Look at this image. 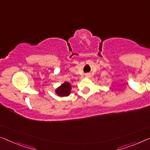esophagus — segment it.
<instances>
[{
    "mask_svg": "<svg viewBox=\"0 0 150 150\" xmlns=\"http://www.w3.org/2000/svg\"><path fill=\"white\" fill-rule=\"evenodd\" d=\"M85 77H90V74H89V73H87V74L85 75Z\"/></svg>",
    "mask_w": 150,
    "mask_h": 150,
    "instance_id": "1",
    "label": "esophagus"
}]
</instances>
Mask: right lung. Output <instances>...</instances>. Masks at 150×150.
Masks as SVG:
<instances>
[{
    "label": "right lung",
    "mask_w": 150,
    "mask_h": 150,
    "mask_svg": "<svg viewBox=\"0 0 150 150\" xmlns=\"http://www.w3.org/2000/svg\"><path fill=\"white\" fill-rule=\"evenodd\" d=\"M71 92V84L67 81H64L61 86L55 89V93L60 97L69 96Z\"/></svg>",
    "instance_id": "right-lung-1"
}]
</instances>
